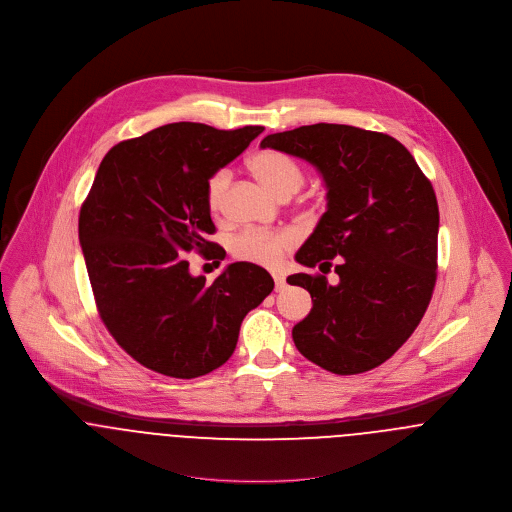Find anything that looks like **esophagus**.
Masks as SVG:
<instances>
[{"instance_id":"obj_1","label":"esophagus","mask_w":512,"mask_h":512,"mask_svg":"<svg viewBox=\"0 0 512 512\" xmlns=\"http://www.w3.org/2000/svg\"><path fill=\"white\" fill-rule=\"evenodd\" d=\"M274 282H276V292H282L286 288V278L280 274H274Z\"/></svg>"}]
</instances>
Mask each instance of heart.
I'll use <instances>...</instances> for the list:
<instances>
[{"label": "heart", "mask_w": 512, "mask_h": 512, "mask_svg": "<svg viewBox=\"0 0 512 512\" xmlns=\"http://www.w3.org/2000/svg\"><path fill=\"white\" fill-rule=\"evenodd\" d=\"M250 169L268 189H272L280 197L293 195L305 181V173L292 155L276 149H264L254 153L250 157ZM230 179H232L230 169L222 167L217 169L207 181L205 197H207V207L213 215H219L224 209ZM295 244H297V232L293 228H278V230L248 228L232 238L230 254L242 262L276 268L282 262L284 254L292 250Z\"/></svg>", "instance_id": "b5f03b06"}]
</instances>
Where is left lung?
<instances>
[{
    "mask_svg": "<svg viewBox=\"0 0 512 512\" xmlns=\"http://www.w3.org/2000/svg\"><path fill=\"white\" fill-rule=\"evenodd\" d=\"M262 147L313 163L327 183V213L295 254L323 274H293L311 293L293 327L297 351L335 374L388 361L420 325L438 280V199L412 153L388 134L313 124L266 136ZM340 282L324 278L330 266Z\"/></svg>",
    "mask_w": 512,
    "mask_h": 512,
    "instance_id": "8db88e82",
    "label": "left lung"
}]
</instances>
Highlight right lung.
Listing matches in <instances>:
<instances>
[{
    "label": "right lung",
    "mask_w": 512,
    "mask_h": 512,
    "mask_svg": "<svg viewBox=\"0 0 512 512\" xmlns=\"http://www.w3.org/2000/svg\"><path fill=\"white\" fill-rule=\"evenodd\" d=\"M264 132L175 122L112 147L80 207L78 238L98 315L140 365L197 378L224 365L242 319L274 290L250 262L230 264L213 284L189 274L187 252L222 260L207 240L209 177Z\"/></svg>",
    "instance_id": "1"
}]
</instances>
